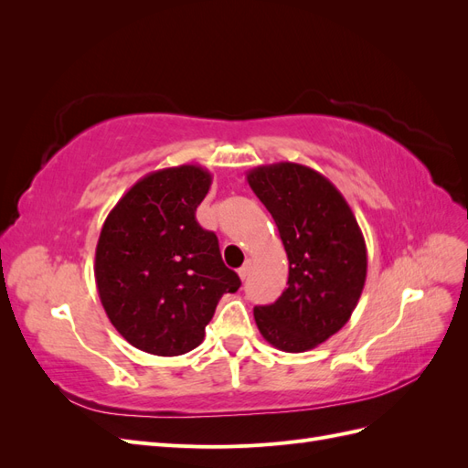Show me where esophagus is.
Returning a JSON list of instances; mask_svg holds the SVG:
<instances>
[{
  "label": "esophagus",
  "mask_w": 468,
  "mask_h": 468,
  "mask_svg": "<svg viewBox=\"0 0 468 468\" xmlns=\"http://www.w3.org/2000/svg\"><path fill=\"white\" fill-rule=\"evenodd\" d=\"M250 271H251V260H246V263L238 269V273H239V279H248V275H250Z\"/></svg>",
  "instance_id": "34e87169"
}]
</instances>
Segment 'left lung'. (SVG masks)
Returning a JSON list of instances; mask_svg holds the SVG:
<instances>
[{
    "mask_svg": "<svg viewBox=\"0 0 468 468\" xmlns=\"http://www.w3.org/2000/svg\"><path fill=\"white\" fill-rule=\"evenodd\" d=\"M246 177L271 212L289 260V287L273 304L253 308V318L273 347L314 349L344 328L361 299L363 232L344 195L313 167L279 162Z\"/></svg>",
    "mask_w": 468,
    "mask_h": 468,
    "instance_id": "left-lung-1",
    "label": "left lung"
}]
</instances>
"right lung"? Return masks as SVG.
I'll list each match as a JSON object with an SVG mask.
<instances>
[{
	"instance_id": "1",
	"label": "right lung",
	"mask_w": 468,
	"mask_h": 468,
	"mask_svg": "<svg viewBox=\"0 0 468 468\" xmlns=\"http://www.w3.org/2000/svg\"><path fill=\"white\" fill-rule=\"evenodd\" d=\"M212 183L193 164L138 179L107 215L95 248V282L107 318L140 351L176 357L203 342L224 292L239 277L195 210Z\"/></svg>"
}]
</instances>
